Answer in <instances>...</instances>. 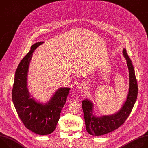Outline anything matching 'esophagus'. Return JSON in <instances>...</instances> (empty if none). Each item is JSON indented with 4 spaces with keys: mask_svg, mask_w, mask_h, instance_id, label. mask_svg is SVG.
I'll list each match as a JSON object with an SVG mask.
<instances>
[{
    "mask_svg": "<svg viewBox=\"0 0 148 148\" xmlns=\"http://www.w3.org/2000/svg\"><path fill=\"white\" fill-rule=\"evenodd\" d=\"M77 87V90L79 91H84L86 89V86H84V84L82 83H80V84H78Z\"/></svg>",
    "mask_w": 148,
    "mask_h": 148,
    "instance_id": "1",
    "label": "esophagus"
}]
</instances>
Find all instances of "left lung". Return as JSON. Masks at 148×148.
Listing matches in <instances>:
<instances>
[{"label": "left lung", "mask_w": 148, "mask_h": 148, "mask_svg": "<svg viewBox=\"0 0 148 148\" xmlns=\"http://www.w3.org/2000/svg\"><path fill=\"white\" fill-rule=\"evenodd\" d=\"M123 54L126 60L129 70L130 87L127 98L121 108L112 115L96 116L93 111V103L88 99L82 102L86 130L91 135L101 136L118 129L129 116L136 101L138 84L134 68L125 48L123 50Z\"/></svg>", "instance_id": "left-lung-1"}]
</instances>
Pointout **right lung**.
Returning a JSON list of instances; mask_svg holds the SVG:
<instances>
[{"label": "right lung", "mask_w": 148, "mask_h": 148, "mask_svg": "<svg viewBox=\"0 0 148 148\" xmlns=\"http://www.w3.org/2000/svg\"><path fill=\"white\" fill-rule=\"evenodd\" d=\"M44 43L32 45L16 69L12 90V101L17 114L26 128L41 135H49L56 128L62 108L66 102L70 88L61 87L45 103L32 97L27 88V73L34 50Z\"/></svg>", "instance_id": "right-lung-1"}]
</instances>
